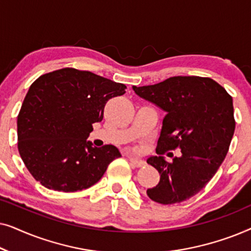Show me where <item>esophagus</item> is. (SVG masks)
Listing matches in <instances>:
<instances>
[{"label":"esophagus","instance_id":"esophagus-1","mask_svg":"<svg viewBox=\"0 0 251 251\" xmlns=\"http://www.w3.org/2000/svg\"><path fill=\"white\" fill-rule=\"evenodd\" d=\"M130 162H131V164H133L135 167H143L144 164H145V162H144L143 160H139V159H136V157H132V156H129L128 157Z\"/></svg>","mask_w":251,"mask_h":251}]
</instances>
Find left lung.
<instances>
[{
	"label": "left lung",
	"mask_w": 251,
	"mask_h": 251,
	"mask_svg": "<svg viewBox=\"0 0 251 251\" xmlns=\"http://www.w3.org/2000/svg\"><path fill=\"white\" fill-rule=\"evenodd\" d=\"M132 89L167 113L157 154L176 149L181 153L171 162L162 155L147 159L160 174L159 184L147 195L161 204L187 200L209 183L228 152L235 129L233 99L217 82L201 76H173Z\"/></svg>",
	"instance_id": "left-lung-1"
}]
</instances>
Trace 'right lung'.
<instances>
[{"label": "right lung", "instance_id": "obj_1", "mask_svg": "<svg viewBox=\"0 0 251 251\" xmlns=\"http://www.w3.org/2000/svg\"><path fill=\"white\" fill-rule=\"evenodd\" d=\"M126 87L88 71L61 68L41 75L29 87L17 118L20 157L44 187L76 192L92 186L121 156L113 145L87 140L104 118L108 99Z\"/></svg>", "mask_w": 251, "mask_h": 251}]
</instances>
